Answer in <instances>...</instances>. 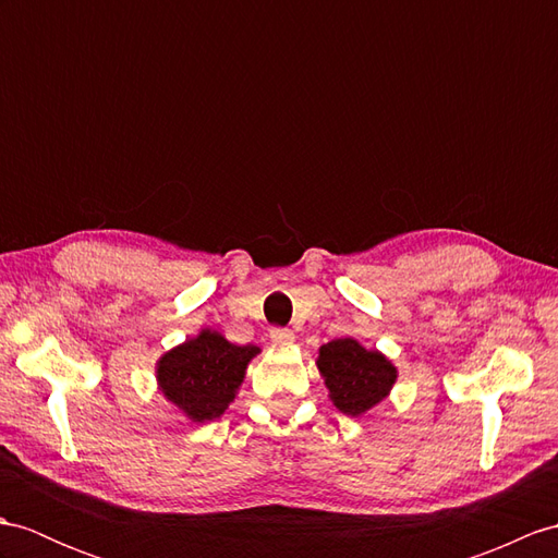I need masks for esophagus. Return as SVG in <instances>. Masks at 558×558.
<instances>
[{"label":"esophagus","instance_id":"34e87169","mask_svg":"<svg viewBox=\"0 0 558 558\" xmlns=\"http://www.w3.org/2000/svg\"><path fill=\"white\" fill-rule=\"evenodd\" d=\"M269 338H271V343L283 348V345H291L295 341V333L289 331V329H275L269 333Z\"/></svg>","mask_w":558,"mask_h":558}]
</instances>
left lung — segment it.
<instances>
[{
  "label": "left lung",
  "mask_w": 558,
  "mask_h": 558,
  "mask_svg": "<svg viewBox=\"0 0 558 558\" xmlns=\"http://www.w3.org/2000/svg\"><path fill=\"white\" fill-rule=\"evenodd\" d=\"M317 369L338 412L362 416L384 402L398 381V366L357 338H336L317 352Z\"/></svg>",
  "instance_id": "8db88e82"
}]
</instances>
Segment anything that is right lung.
<instances>
[{
	"instance_id": "right-lung-1",
	"label": "right lung",
	"mask_w": 558,
	"mask_h": 558,
	"mask_svg": "<svg viewBox=\"0 0 558 558\" xmlns=\"http://www.w3.org/2000/svg\"><path fill=\"white\" fill-rule=\"evenodd\" d=\"M257 355V345H236L206 326L162 352L156 360V384L177 412L194 424H206L220 418L234 402L248 364Z\"/></svg>"
}]
</instances>
